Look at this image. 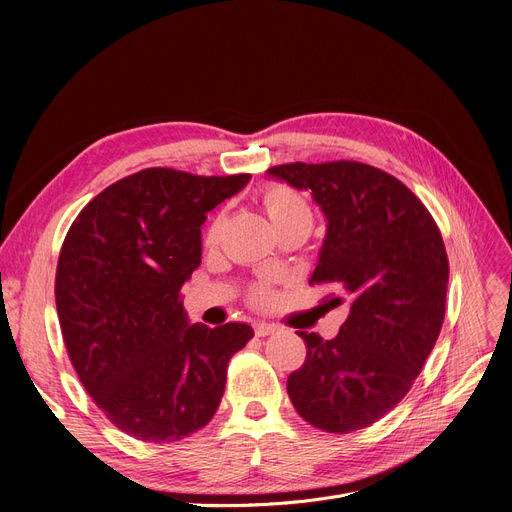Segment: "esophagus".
I'll return each instance as SVG.
<instances>
[{
	"label": "esophagus",
	"instance_id": "1",
	"mask_svg": "<svg viewBox=\"0 0 512 512\" xmlns=\"http://www.w3.org/2000/svg\"><path fill=\"white\" fill-rule=\"evenodd\" d=\"M278 332V326L276 324H267V321H257L255 324V334L257 336H270V334H276Z\"/></svg>",
	"mask_w": 512,
	"mask_h": 512
}]
</instances>
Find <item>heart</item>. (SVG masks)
Segmentation results:
<instances>
[{
  "label": "heart",
  "instance_id": "heart-1",
  "mask_svg": "<svg viewBox=\"0 0 512 512\" xmlns=\"http://www.w3.org/2000/svg\"><path fill=\"white\" fill-rule=\"evenodd\" d=\"M263 205H265L267 215H270V220L274 222V226L311 215V209L303 201V197L299 193H294L292 188H288L284 184H274L267 188L263 195ZM213 232H215V226L211 228V236H213ZM257 299L259 301L267 299V292L263 288L257 290Z\"/></svg>",
  "mask_w": 512,
  "mask_h": 512
}]
</instances>
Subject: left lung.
<instances>
[{"instance_id":"left-lung-1","label":"left lung","mask_w":512,"mask_h":512,"mask_svg":"<svg viewBox=\"0 0 512 512\" xmlns=\"http://www.w3.org/2000/svg\"><path fill=\"white\" fill-rule=\"evenodd\" d=\"M267 178L309 191L326 218L311 282H332L348 303L340 332L307 346L288 375L297 413L330 434L363 429L407 396L440 336L448 257L423 203L394 176L359 161L286 164Z\"/></svg>"}]
</instances>
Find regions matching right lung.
Masks as SVG:
<instances>
[{
	"label": "right lung",
	"mask_w": 512,
	"mask_h": 512,
	"mask_svg": "<svg viewBox=\"0 0 512 512\" xmlns=\"http://www.w3.org/2000/svg\"><path fill=\"white\" fill-rule=\"evenodd\" d=\"M251 174L149 168L107 186L70 226L56 274L62 336L80 382L124 434L176 442L218 411L249 324L188 319L180 290L201 263L207 213Z\"/></svg>",
	"instance_id": "1"
}]
</instances>
